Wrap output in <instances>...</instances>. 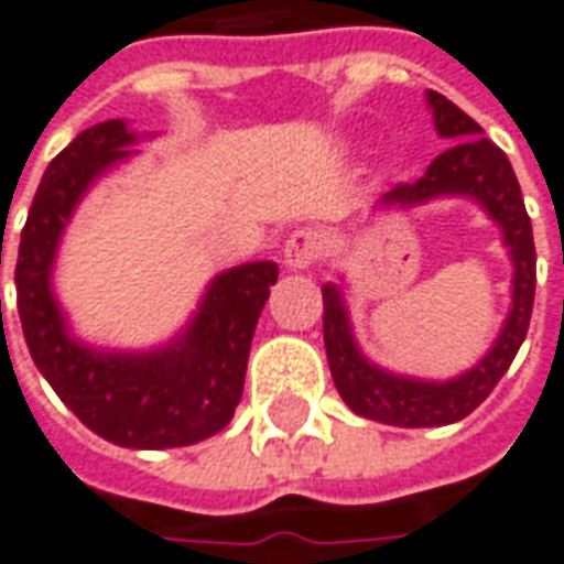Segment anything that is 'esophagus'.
<instances>
[{
  "mask_svg": "<svg viewBox=\"0 0 564 564\" xmlns=\"http://www.w3.org/2000/svg\"><path fill=\"white\" fill-rule=\"evenodd\" d=\"M321 253V235L314 228H299L283 243V265L290 271H305Z\"/></svg>",
  "mask_w": 564,
  "mask_h": 564,
  "instance_id": "esophagus-1",
  "label": "esophagus"
}]
</instances>
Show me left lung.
<instances>
[{
    "mask_svg": "<svg viewBox=\"0 0 564 564\" xmlns=\"http://www.w3.org/2000/svg\"><path fill=\"white\" fill-rule=\"evenodd\" d=\"M424 97L433 112V128L452 143L431 161L421 180L391 188L388 195H381L378 207L412 210L440 198H470L501 228V241L513 262V281L510 311L491 348L470 369L446 381L400 376L372 364L354 338L341 286L333 281L323 283V345L338 393L350 412L393 427H443L467 419L495 391V384L513 364L516 350L522 348L538 283L531 219L507 155L482 137V128L474 118L460 112L443 94L427 90Z\"/></svg>",
    "mask_w": 564,
    "mask_h": 564,
    "instance_id": "obj_1",
    "label": "left lung"
}]
</instances>
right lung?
Segmentation results:
<instances>
[{
	"instance_id": "right-lung-1",
	"label": "right lung",
	"mask_w": 564,
	"mask_h": 564,
	"mask_svg": "<svg viewBox=\"0 0 564 564\" xmlns=\"http://www.w3.org/2000/svg\"><path fill=\"white\" fill-rule=\"evenodd\" d=\"M140 137L124 118H109L51 161L21 231L14 286L30 357L76 419L116 446L176 448L223 431L241 403L250 341L278 262L219 271L164 345L116 350L82 341L54 295L57 250L90 186L133 159Z\"/></svg>"
}]
</instances>
